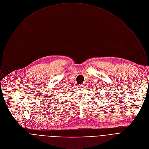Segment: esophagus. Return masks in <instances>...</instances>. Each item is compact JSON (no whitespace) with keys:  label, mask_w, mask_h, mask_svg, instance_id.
<instances>
[{"label":"esophagus","mask_w":149,"mask_h":149,"mask_svg":"<svg viewBox=\"0 0 149 149\" xmlns=\"http://www.w3.org/2000/svg\"><path fill=\"white\" fill-rule=\"evenodd\" d=\"M84 86V85H80V87H81V88H83Z\"/></svg>","instance_id":"1"}]
</instances>
